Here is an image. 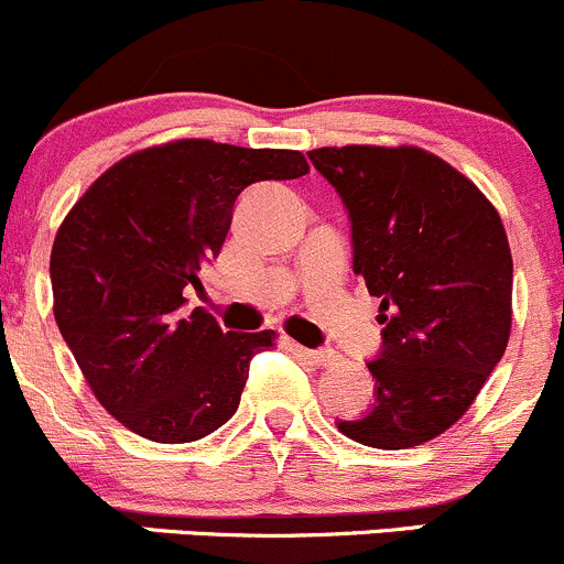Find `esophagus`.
Listing matches in <instances>:
<instances>
[{"mask_svg": "<svg viewBox=\"0 0 564 564\" xmlns=\"http://www.w3.org/2000/svg\"><path fill=\"white\" fill-rule=\"evenodd\" d=\"M292 351L297 357H303V360H308L311 366H329V362H335V351L329 349H305V346L292 344Z\"/></svg>", "mask_w": 564, "mask_h": 564, "instance_id": "34e87169", "label": "esophagus"}]
</instances>
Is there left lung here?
<instances>
[{"mask_svg":"<svg viewBox=\"0 0 564 564\" xmlns=\"http://www.w3.org/2000/svg\"><path fill=\"white\" fill-rule=\"evenodd\" d=\"M351 220L355 272L379 297L382 351L368 362L377 401L338 431L406 451L464 417L502 360L513 324V256L497 207L420 147L308 152Z\"/></svg>","mask_w":564,"mask_h":564,"instance_id":"left-lung-1","label":"left lung"}]
</instances>
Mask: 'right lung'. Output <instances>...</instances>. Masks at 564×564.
I'll return each mask as SVG.
<instances>
[{
	"label": "right lung",
	"instance_id": "right-lung-1",
	"mask_svg": "<svg viewBox=\"0 0 564 564\" xmlns=\"http://www.w3.org/2000/svg\"><path fill=\"white\" fill-rule=\"evenodd\" d=\"M297 150L209 139L147 147L113 163L56 231L54 318L95 398L124 429L163 445L213 434L240 406L253 355L275 329L224 333L185 289L220 253L248 185L297 180Z\"/></svg>",
	"mask_w": 564,
	"mask_h": 564
}]
</instances>
